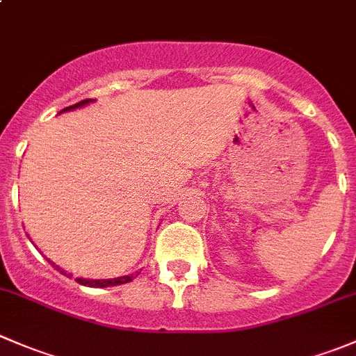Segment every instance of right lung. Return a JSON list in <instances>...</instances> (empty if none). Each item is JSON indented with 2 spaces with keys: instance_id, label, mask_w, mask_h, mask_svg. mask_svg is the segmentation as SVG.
Instances as JSON below:
<instances>
[{
  "instance_id": "obj_1",
  "label": "right lung",
  "mask_w": 356,
  "mask_h": 356,
  "mask_svg": "<svg viewBox=\"0 0 356 356\" xmlns=\"http://www.w3.org/2000/svg\"><path fill=\"white\" fill-rule=\"evenodd\" d=\"M89 102H92V99H82V102L75 103V105H72V106H67V108H63L62 111L74 110V108H77V106L88 105ZM49 264H51L53 267H56V265L53 264V261H49ZM56 268H58V270L62 272V274H65V270H62V268H60V267H56ZM132 277H134V275H124V277L99 279V281H92V279H81V277H77V279H75V281H77L79 284H82V286H89V288H108V286H118V284H125V282H131Z\"/></svg>"
}]
</instances>
